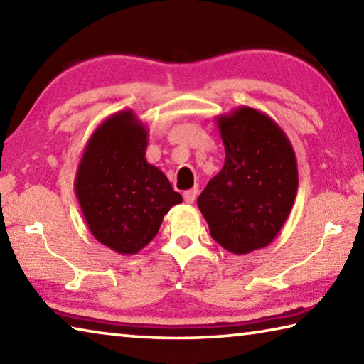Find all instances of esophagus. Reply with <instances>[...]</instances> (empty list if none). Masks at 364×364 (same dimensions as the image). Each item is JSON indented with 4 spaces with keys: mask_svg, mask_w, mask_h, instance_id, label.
Listing matches in <instances>:
<instances>
[{
    "mask_svg": "<svg viewBox=\"0 0 364 364\" xmlns=\"http://www.w3.org/2000/svg\"><path fill=\"white\" fill-rule=\"evenodd\" d=\"M196 196H197V189H188L183 193V199L186 204H193L196 200Z\"/></svg>",
    "mask_w": 364,
    "mask_h": 364,
    "instance_id": "obj_1",
    "label": "esophagus"
}]
</instances>
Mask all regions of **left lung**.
I'll return each mask as SVG.
<instances>
[{
    "label": "left lung",
    "instance_id": "left-lung-1",
    "mask_svg": "<svg viewBox=\"0 0 364 364\" xmlns=\"http://www.w3.org/2000/svg\"><path fill=\"white\" fill-rule=\"evenodd\" d=\"M225 165L197 199L210 236L236 255L267 247L292 210L299 188L291 141L271 117L241 106L218 115Z\"/></svg>",
    "mask_w": 364,
    "mask_h": 364
}]
</instances>
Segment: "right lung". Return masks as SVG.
<instances>
[{
    "label": "right lung",
    "instance_id": "right-lung-1",
    "mask_svg": "<svg viewBox=\"0 0 364 364\" xmlns=\"http://www.w3.org/2000/svg\"><path fill=\"white\" fill-rule=\"evenodd\" d=\"M149 132L133 110L107 117L86 143L75 194L96 241L122 255L146 247L181 194L146 160Z\"/></svg>",
    "mask_w": 364,
    "mask_h": 364
}]
</instances>
